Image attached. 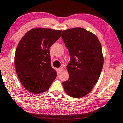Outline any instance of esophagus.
I'll return each mask as SVG.
<instances>
[{
    "instance_id": "esophagus-1",
    "label": "esophagus",
    "mask_w": 123,
    "mask_h": 123,
    "mask_svg": "<svg viewBox=\"0 0 123 123\" xmlns=\"http://www.w3.org/2000/svg\"><path fill=\"white\" fill-rule=\"evenodd\" d=\"M59 71H60V72H62V71H63V68L62 67L59 68Z\"/></svg>"
}]
</instances>
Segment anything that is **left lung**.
Segmentation results:
<instances>
[{
    "instance_id": "1",
    "label": "left lung",
    "mask_w": 123,
    "mask_h": 123,
    "mask_svg": "<svg viewBox=\"0 0 123 123\" xmlns=\"http://www.w3.org/2000/svg\"><path fill=\"white\" fill-rule=\"evenodd\" d=\"M62 37L71 56L67 66L69 79L62 83L64 89L69 96L82 98L99 78L104 63L101 43L96 35L82 27L63 30Z\"/></svg>"
}]
</instances>
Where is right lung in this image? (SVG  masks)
<instances>
[{
	"mask_svg": "<svg viewBox=\"0 0 123 123\" xmlns=\"http://www.w3.org/2000/svg\"><path fill=\"white\" fill-rule=\"evenodd\" d=\"M62 30L35 27L21 38L15 54V70L23 87L40 94L47 91L56 78L51 66L50 47L61 36Z\"/></svg>",
	"mask_w": 123,
	"mask_h": 123,
	"instance_id": "1",
	"label": "right lung"
}]
</instances>
